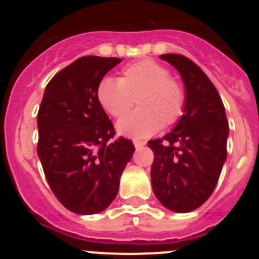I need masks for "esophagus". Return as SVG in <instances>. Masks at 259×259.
<instances>
[{"label":"esophagus","instance_id":"obj_1","mask_svg":"<svg viewBox=\"0 0 259 259\" xmlns=\"http://www.w3.org/2000/svg\"><path fill=\"white\" fill-rule=\"evenodd\" d=\"M134 144H135V148H136V149H140V148H143L146 143L143 140H135Z\"/></svg>","mask_w":259,"mask_h":259}]
</instances>
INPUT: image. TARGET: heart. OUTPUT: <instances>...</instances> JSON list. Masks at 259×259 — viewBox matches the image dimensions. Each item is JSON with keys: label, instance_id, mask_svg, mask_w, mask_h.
Segmentation results:
<instances>
[{"label": "heart", "instance_id": "obj_1", "mask_svg": "<svg viewBox=\"0 0 259 259\" xmlns=\"http://www.w3.org/2000/svg\"><path fill=\"white\" fill-rule=\"evenodd\" d=\"M97 98L105 111L115 119L127 116L136 101L140 109L123 119L118 131L134 139H145L182 118L187 91L179 79L171 76L167 66L143 59L123 67L118 80H102Z\"/></svg>", "mask_w": 259, "mask_h": 259}]
</instances>
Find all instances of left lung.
Segmentation results:
<instances>
[{
  "label": "left lung",
  "instance_id": "left-lung-1",
  "mask_svg": "<svg viewBox=\"0 0 259 259\" xmlns=\"http://www.w3.org/2000/svg\"><path fill=\"white\" fill-rule=\"evenodd\" d=\"M179 71L187 91L184 114L172 131L148 141L154 153L152 187L158 201L189 212L211 196L227 157L228 120L218 91L193 61L162 54Z\"/></svg>",
  "mask_w": 259,
  "mask_h": 259
}]
</instances>
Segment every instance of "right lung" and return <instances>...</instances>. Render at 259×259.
Returning <instances> with one entry per match:
<instances>
[{
    "instance_id": "add662e5",
    "label": "right lung",
    "mask_w": 259,
    "mask_h": 259,
    "mask_svg": "<svg viewBox=\"0 0 259 259\" xmlns=\"http://www.w3.org/2000/svg\"><path fill=\"white\" fill-rule=\"evenodd\" d=\"M120 58L85 56L52 77L37 113V154L57 200L76 214H96L113 202L134 143L115 137L98 102L102 77Z\"/></svg>"
}]
</instances>
